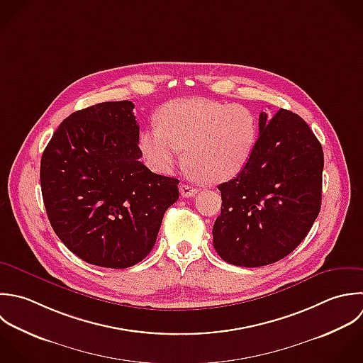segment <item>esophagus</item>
<instances>
[{"mask_svg":"<svg viewBox=\"0 0 363 363\" xmlns=\"http://www.w3.org/2000/svg\"><path fill=\"white\" fill-rule=\"evenodd\" d=\"M179 192L182 198H191L198 194V189L189 184H179Z\"/></svg>","mask_w":363,"mask_h":363,"instance_id":"1","label":"esophagus"}]
</instances>
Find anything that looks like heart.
Instances as JSON below:
<instances>
[{"label":"heart","mask_w":363,"mask_h":363,"mask_svg":"<svg viewBox=\"0 0 363 363\" xmlns=\"http://www.w3.org/2000/svg\"><path fill=\"white\" fill-rule=\"evenodd\" d=\"M259 137L253 110L209 99H184L165 106L160 124L140 137L148 164L160 172H172L184 158L208 184L235 178L247 165Z\"/></svg>","instance_id":"b5f03b06"}]
</instances>
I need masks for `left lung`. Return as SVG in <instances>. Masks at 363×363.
<instances>
[{
  "instance_id": "left-lung-1",
  "label": "left lung",
  "mask_w": 363,
  "mask_h": 363,
  "mask_svg": "<svg viewBox=\"0 0 363 363\" xmlns=\"http://www.w3.org/2000/svg\"><path fill=\"white\" fill-rule=\"evenodd\" d=\"M324 152L308 124L280 108L262 111L259 138L247 165L218 186L222 211L213 246L228 263L262 267L290 255L321 209Z\"/></svg>"
}]
</instances>
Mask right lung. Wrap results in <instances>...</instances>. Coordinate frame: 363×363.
Segmentation results:
<instances>
[{"label":"right lung","instance_id":"add662e5","mask_svg":"<svg viewBox=\"0 0 363 363\" xmlns=\"http://www.w3.org/2000/svg\"><path fill=\"white\" fill-rule=\"evenodd\" d=\"M128 100L72 113L40 160V189L49 222L63 245L86 263L127 269L154 247L165 211L178 201L177 178L141 161L140 127Z\"/></svg>","mask_w":363,"mask_h":363}]
</instances>
